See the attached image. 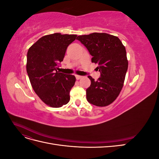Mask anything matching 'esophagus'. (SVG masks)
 Wrapping results in <instances>:
<instances>
[{
	"label": "esophagus",
	"mask_w": 159,
	"mask_h": 159,
	"mask_svg": "<svg viewBox=\"0 0 159 159\" xmlns=\"http://www.w3.org/2000/svg\"><path fill=\"white\" fill-rule=\"evenodd\" d=\"M75 78H76V79H77V80H80V79H81V78H82V76L78 75H75Z\"/></svg>",
	"instance_id": "obj_1"
}]
</instances>
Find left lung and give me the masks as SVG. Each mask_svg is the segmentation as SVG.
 <instances>
[{"instance_id":"obj_1","label":"left lung","mask_w":159,"mask_h":159,"mask_svg":"<svg viewBox=\"0 0 159 159\" xmlns=\"http://www.w3.org/2000/svg\"><path fill=\"white\" fill-rule=\"evenodd\" d=\"M98 64L100 78L95 81L90 75L91 85L86 89L89 103L98 107L109 105L117 99L123 88L128 68L125 48L117 36L94 32L77 37Z\"/></svg>"}]
</instances>
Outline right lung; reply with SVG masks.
I'll return each mask as SVG.
<instances>
[{
  "label": "right lung",
  "mask_w": 159,
  "mask_h": 159,
  "mask_svg": "<svg viewBox=\"0 0 159 159\" xmlns=\"http://www.w3.org/2000/svg\"><path fill=\"white\" fill-rule=\"evenodd\" d=\"M76 37L60 33L46 35L28 49L26 71L32 87L42 102L52 107H60L70 99V92L75 77L57 70L67 48Z\"/></svg>",
  "instance_id": "right-lung-1"
}]
</instances>
